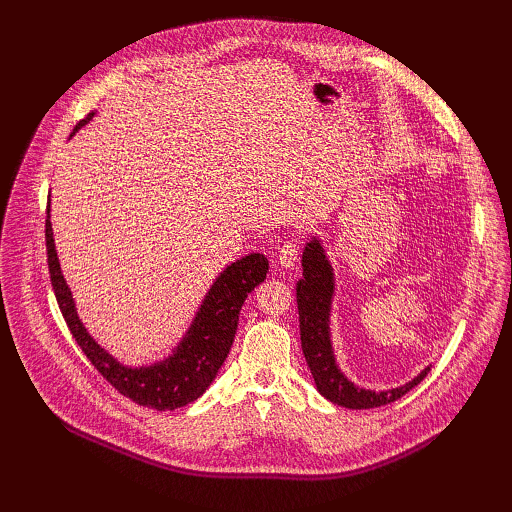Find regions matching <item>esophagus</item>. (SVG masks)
Here are the masks:
<instances>
[{"mask_svg": "<svg viewBox=\"0 0 512 512\" xmlns=\"http://www.w3.org/2000/svg\"><path fill=\"white\" fill-rule=\"evenodd\" d=\"M299 255H301V245L299 242H286V245H282L280 247V251H278V263L282 265V267H292L294 263L299 261Z\"/></svg>", "mask_w": 512, "mask_h": 512, "instance_id": "1", "label": "esophagus"}]
</instances>
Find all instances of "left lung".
<instances>
[{"label":"left lung","mask_w":512,"mask_h":512,"mask_svg":"<svg viewBox=\"0 0 512 512\" xmlns=\"http://www.w3.org/2000/svg\"><path fill=\"white\" fill-rule=\"evenodd\" d=\"M334 297V274L326 259L324 247L317 238L309 240L303 253V278L297 282V305L301 321V344L303 355L311 369L317 390L334 405L346 409H375L390 405V402L413 390L429 371L425 367L415 380L386 392H375L355 386L346 380L334 359L330 340V305Z\"/></svg>","instance_id":"1"}]
</instances>
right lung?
Returning a JSON list of instances; mask_svg holds the SVG:
<instances>
[{"label":"right lung","instance_id":"1","mask_svg":"<svg viewBox=\"0 0 512 512\" xmlns=\"http://www.w3.org/2000/svg\"><path fill=\"white\" fill-rule=\"evenodd\" d=\"M91 116L93 114L80 120L74 132L80 126H85ZM45 245L51 286L76 344L83 348V353L95 365V369L122 396L155 411H174L191 405L207 390L230 353L238 326V313L245 305V299L259 282L265 280L267 270H270V263L261 253H251L228 265L205 294L201 309L197 311L186 336L174 348V353L166 361L153 363L149 367H126L103 351L89 336L85 326L80 324L72 292L66 286L60 270L56 245H53L49 205L45 220Z\"/></svg>","mask_w":512,"mask_h":512}]
</instances>
